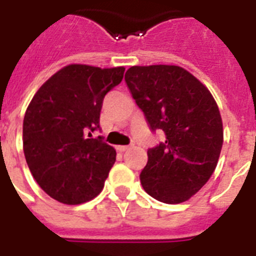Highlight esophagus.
Returning a JSON list of instances; mask_svg holds the SVG:
<instances>
[{"label": "esophagus", "mask_w": 256, "mask_h": 256, "mask_svg": "<svg viewBox=\"0 0 256 256\" xmlns=\"http://www.w3.org/2000/svg\"><path fill=\"white\" fill-rule=\"evenodd\" d=\"M128 148H130V146H116V150L120 152H128Z\"/></svg>", "instance_id": "1"}]
</instances>
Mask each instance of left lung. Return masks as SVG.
<instances>
[{
	"instance_id": "obj_1",
	"label": "left lung",
	"mask_w": 256,
	"mask_h": 256,
	"mask_svg": "<svg viewBox=\"0 0 256 256\" xmlns=\"http://www.w3.org/2000/svg\"><path fill=\"white\" fill-rule=\"evenodd\" d=\"M124 81L150 128L166 136L148 148L142 187L160 202H186L210 179L222 150V116L214 96L175 65L132 66Z\"/></svg>"
}]
</instances>
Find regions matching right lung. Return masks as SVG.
Returning <instances> with one entry per match:
<instances>
[{"instance_id":"1","label":"right lung","mask_w":256,"mask_h":256,"mask_svg":"<svg viewBox=\"0 0 256 256\" xmlns=\"http://www.w3.org/2000/svg\"><path fill=\"white\" fill-rule=\"evenodd\" d=\"M124 68L72 64L38 88L26 108L24 154L46 194L64 204H81L100 194L116 162V148L100 136L102 100L120 85Z\"/></svg>"}]
</instances>
